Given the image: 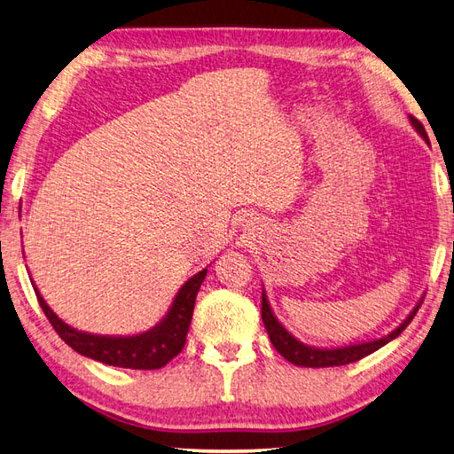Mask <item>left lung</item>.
Wrapping results in <instances>:
<instances>
[{
  "instance_id": "obj_1",
  "label": "left lung",
  "mask_w": 454,
  "mask_h": 454,
  "mask_svg": "<svg viewBox=\"0 0 454 454\" xmlns=\"http://www.w3.org/2000/svg\"><path fill=\"white\" fill-rule=\"evenodd\" d=\"M409 122L417 130V134L429 144V136H427L423 124L417 121V118L409 116ZM423 301H419L415 304V308L411 312L407 314V318L399 324L397 328H393L389 333L381 338L375 340H367V341H360V344H348V346H340V348H316V346H308L304 341L298 340L296 336H293L285 326H282L280 320L275 316L269 302V296L264 293L262 288V322L264 328H267V333L270 338V344L275 346L277 352L288 360L290 364H294L298 367H333V365H346L362 360V357L373 354L375 349L383 348L386 344H389L391 340H395L401 332H403L409 322L413 320V316L417 314L419 306H421Z\"/></svg>"
}]
</instances>
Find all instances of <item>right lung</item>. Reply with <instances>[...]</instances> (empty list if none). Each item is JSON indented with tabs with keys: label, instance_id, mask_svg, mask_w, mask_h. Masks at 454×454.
I'll use <instances>...</instances> for the list:
<instances>
[{
	"label": "right lung",
	"instance_id": "1",
	"mask_svg": "<svg viewBox=\"0 0 454 454\" xmlns=\"http://www.w3.org/2000/svg\"><path fill=\"white\" fill-rule=\"evenodd\" d=\"M205 277H207V269L187 278L184 286L177 290L164 318L150 330L132 333V336H105V333H90L68 326L45 302L33 278L31 285L35 288L37 301L51 326L57 330L61 340H65V344L71 346L74 352L106 365L128 367V370H160L168 362H172L185 346L195 296H198V290Z\"/></svg>",
	"mask_w": 454,
	"mask_h": 454
}]
</instances>
